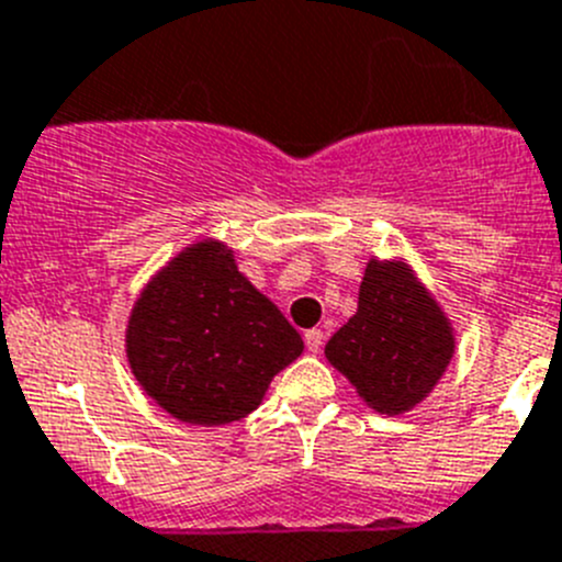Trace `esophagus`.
Wrapping results in <instances>:
<instances>
[{"mask_svg":"<svg viewBox=\"0 0 562 562\" xmlns=\"http://www.w3.org/2000/svg\"><path fill=\"white\" fill-rule=\"evenodd\" d=\"M305 347L307 352H318L322 347H325V333L322 330H307L305 333Z\"/></svg>","mask_w":562,"mask_h":562,"instance_id":"obj_1","label":"esophagus"}]
</instances>
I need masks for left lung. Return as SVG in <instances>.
I'll list each match as a JSON object with an SVG mask.
<instances>
[{
	"mask_svg": "<svg viewBox=\"0 0 562 562\" xmlns=\"http://www.w3.org/2000/svg\"><path fill=\"white\" fill-rule=\"evenodd\" d=\"M457 352V333L412 262H367L358 307L325 356L372 412L397 417L423 403Z\"/></svg>",
	"mask_w": 562,
	"mask_h": 562,
	"instance_id": "8db88e82",
	"label": "left lung"
}]
</instances>
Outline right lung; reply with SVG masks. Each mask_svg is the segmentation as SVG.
Masks as SVG:
<instances>
[{"mask_svg": "<svg viewBox=\"0 0 562 562\" xmlns=\"http://www.w3.org/2000/svg\"><path fill=\"white\" fill-rule=\"evenodd\" d=\"M302 350L300 333L215 237L170 257L139 291L125 327L136 383L190 426L244 419Z\"/></svg>", "mask_w": 562, "mask_h": 562, "instance_id": "obj_1", "label": "right lung"}]
</instances>
